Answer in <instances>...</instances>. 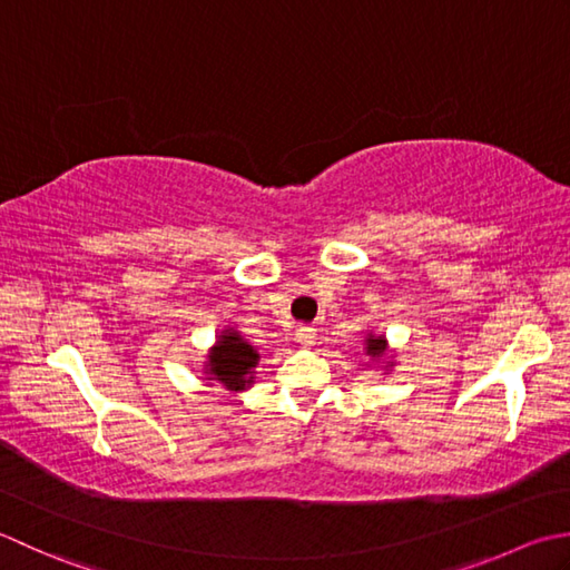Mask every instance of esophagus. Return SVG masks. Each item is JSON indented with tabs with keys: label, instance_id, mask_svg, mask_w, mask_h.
I'll use <instances>...</instances> for the list:
<instances>
[{
	"label": "esophagus",
	"instance_id": "obj_1",
	"mask_svg": "<svg viewBox=\"0 0 570 570\" xmlns=\"http://www.w3.org/2000/svg\"><path fill=\"white\" fill-rule=\"evenodd\" d=\"M315 330H312V327H299L297 332H295V340L302 344V346H312V344H315Z\"/></svg>",
	"mask_w": 570,
	"mask_h": 570
}]
</instances>
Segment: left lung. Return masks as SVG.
I'll return each mask as SVG.
<instances>
[{
  "mask_svg": "<svg viewBox=\"0 0 570 570\" xmlns=\"http://www.w3.org/2000/svg\"><path fill=\"white\" fill-rule=\"evenodd\" d=\"M364 350H366V356L368 358H374V362H379V358H383L386 356V352H389V342H386V336H376V334H366L364 336ZM389 366H393V362H389Z\"/></svg>",
  "mask_w": 570,
  "mask_h": 570,
  "instance_id": "obj_1",
  "label": "left lung"
}]
</instances>
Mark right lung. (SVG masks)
<instances>
[{
	"instance_id": "1",
	"label": "right lung",
	"mask_w": 570,
	"mask_h": 570,
	"mask_svg": "<svg viewBox=\"0 0 570 570\" xmlns=\"http://www.w3.org/2000/svg\"><path fill=\"white\" fill-rule=\"evenodd\" d=\"M261 354L255 346L246 342L234 327H226L218 334L216 344L208 352V362H204L206 381H216L226 391H246L255 381V366Z\"/></svg>"
}]
</instances>
